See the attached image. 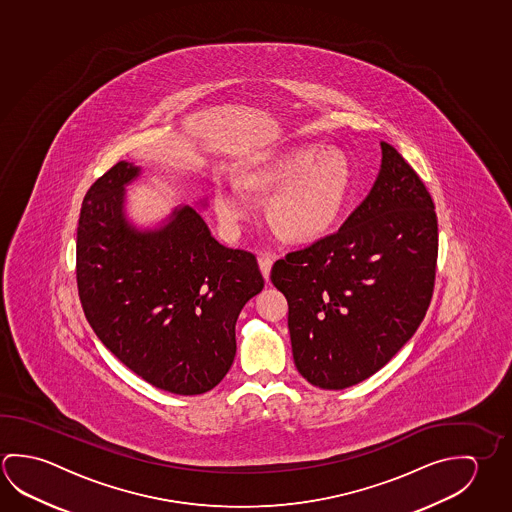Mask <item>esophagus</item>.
Here are the masks:
<instances>
[{
	"mask_svg": "<svg viewBox=\"0 0 512 512\" xmlns=\"http://www.w3.org/2000/svg\"><path fill=\"white\" fill-rule=\"evenodd\" d=\"M271 266H273V259L269 255H260L259 257V268L262 277L269 280V273H271Z\"/></svg>",
	"mask_w": 512,
	"mask_h": 512,
	"instance_id": "esophagus-1",
	"label": "esophagus"
}]
</instances>
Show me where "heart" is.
Instances as JSON below:
<instances>
[{
	"mask_svg": "<svg viewBox=\"0 0 512 512\" xmlns=\"http://www.w3.org/2000/svg\"><path fill=\"white\" fill-rule=\"evenodd\" d=\"M352 185V168L343 155L316 146H293L253 160L243 184L232 182L228 189H219L216 209L225 227L235 230L252 207L246 187L262 193L277 189L268 202L269 223L285 239L302 243L336 225Z\"/></svg>",
	"mask_w": 512,
	"mask_h": 512,
	"instance_id": "obj_1",
	"label": "heart"
}]
</instances>
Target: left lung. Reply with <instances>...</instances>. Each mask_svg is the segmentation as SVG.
Masks as SVG:
<instances>
[{
    "instance_id": "1",
    "label": "left lung",
    "mask_w": 512,
    "mask_h": 512,
    "mask_svg": "<svg viewBox=\"0 0 512 512\" xmlns=\"http://www.w3.org/2000/svg\"><path fill=\"white\" fill-rule=\"evenodd\" d=\"M366 200L336 234L271 268L289 303L296 369L344 389L384 368L418 330L434 293L437 218L418 173L391 144Z\"/></svg>"
}]
</instances>
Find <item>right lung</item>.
<instances>
[{"instance_id":"right-lung-1","label":"right lung","mask_w":512,"mask_h":512,"mask_svg":"<svg viewBox=\"0 0 512 512\" xmlns=\"http://www.w3.org/2000/svg\"><path fill=\"white\" fill-rule=\"evenodd\" d=\"M141 168L121 160L85 194L76 232V284L85 318L110 352L151 386L202 394L235 357V321L264 287L255 255L219 244L185 205L139 230L125 187Z\"/></svg>"}]
</instances>
